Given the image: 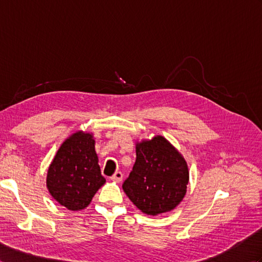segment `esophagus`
Segmentation results:
<instances>
[{
	"label": "esophagus",
	"mask_w": 262,
	"mask_h": 262,
	"mask_svg": "<svg viewBox=\"0 0 262 262\" xmlns=\"http://www.w3.org/2000/svg\"><path fill=\"white\" fill-rule=\"evenodd\" d=\"M122 179H123V172L122 171H116L112 177V180H114V182H117V183L122 182Z\"/></svg>",
	"instance_id": "obj_1"
}]
</instances>
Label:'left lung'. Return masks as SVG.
Masks as SVG:
<instances>
[{
  "mask_svg": "<svg viewBox=\"0 0 262 262\" xmlns=\"http://www.w3.org/2000/svg\"><path fill=\"white\" fill-rule=\"evenodd\" d=\"M189 173L182 155L162 136L136 146V162L123 189L138 209L157 216L183 200Z\"/></svg>",
  "mask_w": 262,
  "mask_h": 262,
  "instance_id": "left-lung-1",
  "label": "left lung"
}]
</instances>
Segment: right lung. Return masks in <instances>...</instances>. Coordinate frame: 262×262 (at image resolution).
<instances>
[{"label": "right lung", "mask_w": 262, "mask_h": 262, "mask_svg": "<svg viewBox=\"0 0 262 262\" xmlns=\"http://www.w3.org/2000/svg\"><path fill=\"white\" fill-rule=\"evenodd\" d=\"M106 182L100 172L91 134L78 132L66 139L49 168V191L70 210H80L90 205L96 191Z\"/></svg>", "instance_id": "right-lung-1"}]
</instances>
